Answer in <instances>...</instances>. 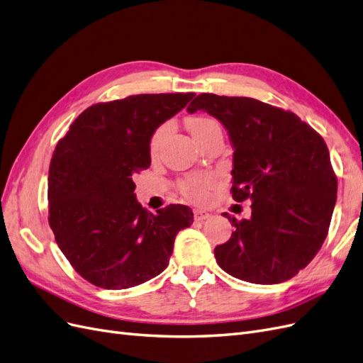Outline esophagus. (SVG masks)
Returning a JSON list of instances; mask_svg holds the SVG:
<instances>
[{
	"instance_id": "esophagus-1",
	"label": "esophagus",
	"mask_w": 363,
	"mask_h": 363,
	"mask_svg": "<svg viewBox=\"0 0 363 363\" xmlns=\"http://www.w3.org/2000/svg\"><path fill=\"white\" fill-rule=\"evenodd\" d=\"M208 216H211V213L206 212V211H200V208H196V211H194V219H195V221H203V219H207Z\"/></svg>"
}]
</instances>
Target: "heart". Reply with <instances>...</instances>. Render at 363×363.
<instances>
[{
    "instance_id": "1",
    "label": "heart",
    "mask_w": 363,
    "mask_h": 363,
    "mask_svg": "<svg viewBox=\"0 0 363 363\" xmlns=\"http://www.w3.org/2000/svg\"><path fill=\"white\" fill-rule=\"evenodd\" d=\"M218 125L213 119L211 118H201V116H196V118H191L188 121V128L191 131V135L195 139H199L201 135H204L208 128H212ZM164 135H167V127H160L155 136L151 139V152L155 155L157 151L160 142L163 140ZM213 183L212 177H208V175H200V177H191L188 180H184L182 183V191L183 194L191 199L192 201H204L206 196H207V189L211 188Z\"/></svg>"
}]
</instances>
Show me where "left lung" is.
Instances as JSON below:
<instances>
[{
  "mask_svg": "<svg viewBox=\"0 0 363 363\" xmlns=\"http://www.w3.org/2000/svg\"><path fill=\"white\" fill-rule=\"evenodd\" d=\"M207 112L233 147L232 194L251 200V218L238 221L215 248L230 276L257 284L292 279L320 251L336 203L337 180L324 139L292 112L247 96L200 94L188 112Z\"/></svg>",
  "mask_w": 363,
  "mask_h": 363,
  "instance_id": "obj_1",
  "label": "left lung"
}]
</instances>
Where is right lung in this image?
<instances>
[{"label":"right lung","mask_w":363,"mask_h":363,"mask_svg":"<svg viewBox=\"0 0 363 363\" xmlns=\"http://www.w3.org/2000/svg\"><path fill=\"white\" fill-rule=\"evenodd\" d=\"M194 96L140 94L94 104L54 150L50 227L65 257L95 286L127 289L159 276L168 267L175 236L194 223L188 206L148 212L133 182L151 164L155 131Z\"/></svg>","instance_id":"right-lung-1"}]
</instances>
